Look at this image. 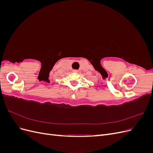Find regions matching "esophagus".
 Wrapping results in <instances>:
<instances>
[{
  "label": "esophagus",
  "instance_id": "obj_1",
  "mask_svg": "<svg viewBox=\"0 0 153 153\" xmlns=\"http://www.w3.org/2000/svg\"><path fill=\"white\" fill-rule=\"evenodd\" d=\"M74 73H77L78 72V70H76V69H73V71Z\"/></svg>",
  "mask_w": 153,
  "mask_h": 153
}]
</instances>
